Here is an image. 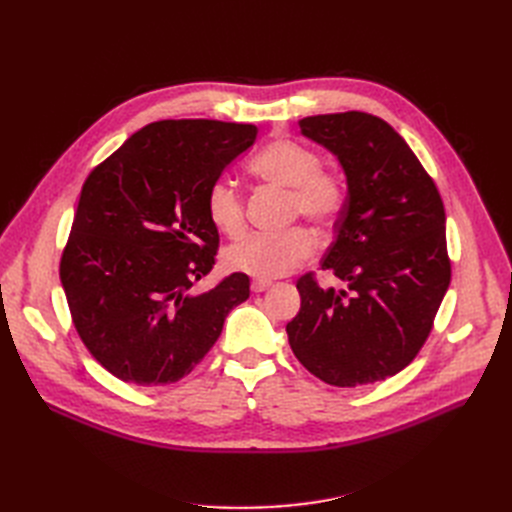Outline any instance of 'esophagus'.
I'll use <instances>...</instances> for the list:
<instances>
[{"label":"esophagus","instance_id":"1","mask_svg":"<svg viewBox=\"0 0 512 512\" xmlns=\"http://www.w3.org/2000/svg\"><path fill=\"white\" fill-rule=\"evenodd\" d=\"M271 286H273L271 280H254V282H252V290H254V292H265V290H269Z\"/></svg>","mask_w":512,"mask_h":512}]
</instances>
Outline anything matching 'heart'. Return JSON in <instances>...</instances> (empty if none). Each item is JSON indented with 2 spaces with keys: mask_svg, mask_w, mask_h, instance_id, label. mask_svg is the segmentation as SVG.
Instances as JSON below:
<instances>
[{
  "mask_svg": "<svg viewBox=\"0 0 512 512\" xmlns=\"http://www.w3.org/2000/svg\"><path fill=\"white\" fill-rule=\"evenodd\" d=\"M252 173L277 188L290 190V218H307L327 228L335 224L346 205V185L333 173L320 170L314 151L294 143L275 141L250 162ZM209 222L228 237L243 230V200L237 185L228 177L215 179L205 198ZM314 252V235L307 228H290L280 235H252L228 245L224 265L256 280H273L292 271Z\"/></svg>",
  "mask_w": 512,
  "mask_h": 512,
  "instance_id": "1",
  "label": "heart"
}]
</instances>
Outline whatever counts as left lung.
I'll return each mask as SVG.
<instances>
[{
  "label": "left lung",
  "instance_id": "1",
  "mask_svg": "<svg viewBox=\"0 0 512 512\" xmlns=\"http://www.w3.org/2000/svg\"><path fill=\"white\" fill-rule=\"evenodd\" d=\"M299 128L344 170L346 205L322 269L346 290L301 277V309L286 324L290 348L327 384L386 380L421 350L451 284L442 198L408 143L380 117L314 115Z\"/></svg>",
  "mask_w": 512,
  "mask_h": 512
}]
</instances>
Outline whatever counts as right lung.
<instances>
[{"instance_id": "right-lung-1", "label": "right lung", "mask_w": 512, "mask_h": 512, "mask_svg": "<svg viewBox=\"0 0 512 512\" xmlns=\"http://www.w3.org/2000/svg\"><path fill=\"white\" fill-rule=\"evenodd\" d=\"M250 123L166 119L132 134L83 185L59 277L91 356L123 382L173 384L218 342L250 277L207 292L220 235L209 185L256 143Z\"/></svg>"}]
</instances>
